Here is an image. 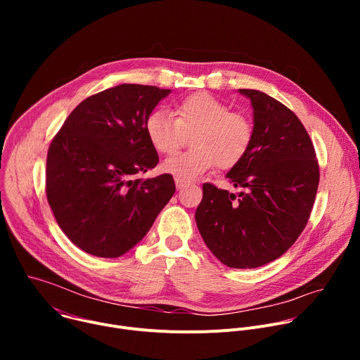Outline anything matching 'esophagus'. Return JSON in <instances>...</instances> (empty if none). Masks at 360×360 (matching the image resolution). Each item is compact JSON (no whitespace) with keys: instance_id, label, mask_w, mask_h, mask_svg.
<instances>
[{"instance_id":"34e87169","label":"esophagus","mask_w":360,"mask_h":360,"mask_svg":"<svg viewBox=\"0 0 360 360\" xmlns=\"http://www.w3.org/2000/svg\"><path fill=\"white\" fill-rule=\"evenodd\" d=\"M175 185H176V189H178V191H181V189H184L185 182H184V181H181V179H178V178H175Z\"/></svg>"}]
</instances>
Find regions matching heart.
Here are the masks:
<instances>
[{
	"mask_svg": "<svg viewBox=\"0 0 360 360\" xmlns=\"http://www.w3.org/2000/svg\"><path fill=\"white\" fill-rule=\"evenodd\" d=\"M192 150L175 153L162 164L164 172L189 182L212 169L217 164L229 169L238 165L253 142V124L207 92L184 98L175 108V117L155 110L145 120V134L150 146L160 153L179 148L185 134H192Z\"/></svg>",
	"mask_w": 360,
	"mask_h": 360,
	"instance_id": "heart-1",
	"label": "heart"
}]
</instances>
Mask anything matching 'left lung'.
Segmentation results:
<instances>
[{"mask_svg": "<svg viewBox=\"0 0 360 360\" xmlns=\"http://www.w3.org/2000/svg\"><path fill=\"white\" fill-rule=\"evenodd\" d=\"M253 110V142L226 174L238 195L203 184L195 221L210 250L226 266L252 269L282 256L311 217L319 165L299 118L265 92L239 89Z\"/></svg>", "mask_w": 360, "mask_h": 360, "instance_id": "obj_1", "label": "left lung"}]
</instances>
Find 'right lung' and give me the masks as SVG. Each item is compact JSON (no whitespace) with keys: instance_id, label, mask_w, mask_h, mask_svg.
<instances>
[{"instance_id":"1","label":"right lung","mask_w":360,"mask_h":360,"mask_svg":"<svg viewBox=\"0 0 360 360\" xmlns=\"http://www.w3.org/2000/svg\"><path fill=\"white\" fill-rule=\"evenodd\" d=\"M171 89L122 84L84 99L54 136L45 192L58 226L84 252L118 258L175 193L172 175L138 178L160 158L145 120Z\"/></svg>"}]
</instances>
